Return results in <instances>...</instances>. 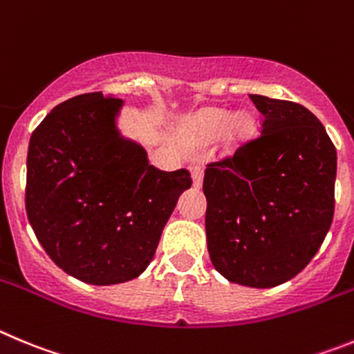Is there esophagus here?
<instances>
[{
  "instance_id": "esophagus-1",
  "label": "esophagus",
  "mask_w": 354,
  "mask_h": 354,
  "mask_svg": "<svg viewBox=\"0 0 354 354\" xmlns=\"http://www.w3.org/2000/svg\"><path fill=\"white\" fill-rule=\"evenodd\" d=\"M190 173H192L194 187L199 189L201 185H203V178H205V169H203V165H192V167H190Z\"/></svg>"
}]
</instances>
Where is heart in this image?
Listing matches in <instances>:
<instances>
[{"label": "heart", "mask_w": 354, "mask_h": 354, "mask_svg": "<svg viewBox=\"0 0 354 354\" xmlns=\"http://www.w3.org/2000/svg\"><path fill=\"white\" fill-rule=\"evenodd\" d=\"M256 120L250 113H236L234 116L227 111L206 109L194 118L190 125V136L197 145H209L224 136L229 145H240L252 136Z\"/></svg>", "instance_id": "heart-1"}]
</instances>
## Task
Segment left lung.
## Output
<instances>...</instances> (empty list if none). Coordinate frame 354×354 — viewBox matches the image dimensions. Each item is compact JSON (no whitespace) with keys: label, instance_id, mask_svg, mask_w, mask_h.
<instances>
[{"label":"left lung","instance_id":"8db88e82","mask_svg":"<svg viewBox=\"0 0 354 354\" xmlns=\"http://www.w3.org/2000/svg\"><path fill=\"white\" fill-rule=\"evenodd\" d=\"M250 100L263 114L259 138L206 165V240L225 279L275 288L310 263L332 225L337 151L307 107Z\"/></svg>","mask_w":354,"mask_h":354}]
</instances>
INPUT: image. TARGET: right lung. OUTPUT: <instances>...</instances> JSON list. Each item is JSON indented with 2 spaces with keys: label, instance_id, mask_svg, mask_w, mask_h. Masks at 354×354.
<instances>
[{
  "label": "right lung",
  "instance_id": "obj_1",
  "mask_svg": "<svg viewBox=\"0 0 354 354\" xmlns=\"http://www.w3.org/2000/svg\"><path fill=\"white\" fill-rule=\"evenodd\" d=\"M122 98L102 91L54 107L28 148L26 213L63 272L95 286L127 282L151 263L164 225L192 178L149 165L116 127Z\"/></svg>",
  "mask_w": 354,
  "mask_h": 354
}]
</instances>
